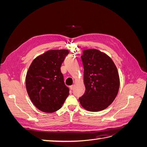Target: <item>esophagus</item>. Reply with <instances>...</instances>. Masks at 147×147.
Here are the masks:
<instances>
[{"mask_svg": "<svg viewBox=\"0 0 147 147\" xmlns=\"http://www.w3.org/2000/svg\"><path fill=\"white\" fill-rule=\"evenodd\" d=\"M74 87H75V84H73V85L70 86V90H74Z\"/></svg>", "mask_w": 147, "mask_h": 147, "instance_id": "esophagus-1", "label": "esophagus"}]
</instances>
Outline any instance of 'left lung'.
Returning <instances> with one entry per match:
<instances>
[{
  "label": "left lung",
  "instance_id": "8db88e82",
  "mask_svg": "<svg viewBox=\"0 0 147 147\" xmlns=\"http://www.w3.org/2000/svg\"><path fill=\"white\" fill-rule=\"evenodd\" d=\"M85 92L79 98L83 107L90 112L107 108L118 94L119 77L112 59L96 49L83 51Z\"/></svg>",
  "mask_w": 147,
  "mask_h": 147
}]
</instances>
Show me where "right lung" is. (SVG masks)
<instances>
[{
	"instance_id": "1",
	"label": "right lung",
	"mask_w": 147,
	"mask_h": 147,
	"mask_svg": "<svg viewBox=\"0 0 147 147\" xmlns=\"http://www.w3.org/2000/svg\"><path fill=\"white\" fill-rule=\"evenodd\" d=\"M67 50H48L32 62L26 77V90L34 105L42 112L53 113L62 107L69 95L61 66Z\"/></svg>"
}]
</instances>
